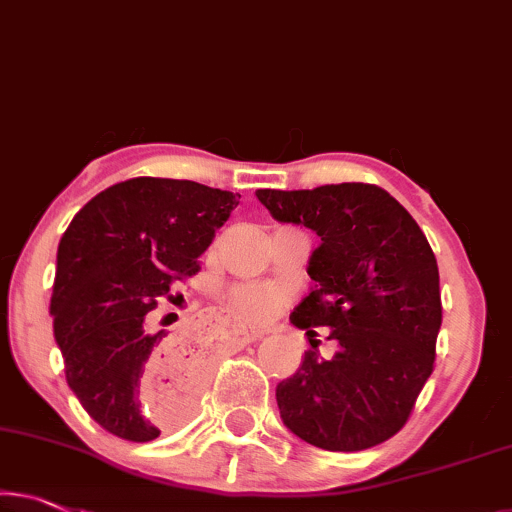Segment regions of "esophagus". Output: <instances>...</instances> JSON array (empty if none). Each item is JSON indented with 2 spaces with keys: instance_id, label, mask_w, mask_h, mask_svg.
Listing matches in <instances>:
<instances>
[{
  "instance_id": "obj_1",
  "label": "esophagus",
  "mask_w": 512,
  "mask_h": 512,
  "mask_svg": "<svg viewBox=\"0 0 512 512\" xmlns=\"http://www.w3.org/2000/svg\"><path fill=\"white\" fill-rule=\"evenodd\" d=\"M233 337H235V342H238V344L247 346V344H251V342H256V339L261 337V335H258V332L244 330V328H240V325H238V328H233Z\"/></svg>"
}]
</instances>
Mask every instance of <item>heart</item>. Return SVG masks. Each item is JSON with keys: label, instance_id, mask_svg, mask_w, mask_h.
Returning a JSON list of instances; mask_svg holds the SVG:
<instances>
[{"label": "heart", "instance_id": "heart-1", "mask_svg": "<svg viewBox=\"0 0 512 512\" xmlns=\"http://www.w3.org/2000/svg\"><path fill=\"white\" fill-rule=\"evenodd\" d=\"M291 302V288L284 284H256L240 281L226 288L224 309L240 323L265 325L279 316Z\"/></svg>", "mask_w": 512, "mask_h": 512}]
</instances>
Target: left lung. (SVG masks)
Here are the masks:
<instances>
[{"instance_id":"8db88e82","label":"left lung","mask_w":512,"mask_h":512,"mask_svg":"<svg viewBox=\"0 0 512 512\" xmlns=\"http://www.w3.org/2000/svg\"><path fill=\"white\" fill-rule=\"evenodd\" d=\"M256 196L274 219L321 238L307 268L316 286L291 323L309 337L328 328L337 346L330 360L307 351L298 372L277 385L281 420L332 453L379 446L409 422L434 372L443 314L434 251L416 219L376 184Z\"/></svg>"}]
</instances>
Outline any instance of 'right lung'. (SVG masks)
Here are the masks:
<instances>
[{
    "label": "right lung",
    "instance_id": "add662e5",
    "mask_svg": "<svg viewBox=\"0 0 512 512\" xmlns=\"http://www.w3.org/2000/svg\"><path fill=\"white\" fill-rule=\"evenodd\" d=\"M240 194L191 180L131 177L96 194L66 228L50 298L64 374L94 422L145 443L180 425L198 385L201 360L150 311L175 302L177 281L201 270L214 231ZM161 382L155 406L139 395Z\"/></svg>",
    "mask_w": 512,
    "mask_h": 512
}]
</instances>
